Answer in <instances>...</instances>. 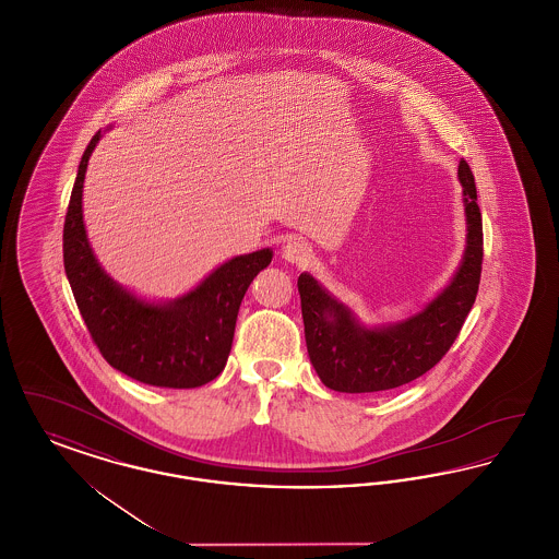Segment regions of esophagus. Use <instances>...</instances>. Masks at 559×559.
Returning <instances> with one entry per match:
<instances>
[{
    "label": "esophagus",
    "mask_w": 559,
    "mask_h": 559,
    "mask_svg": "<svg viewBox=\"0 0 559 559\" xmlns=\"http://www.w3.org/2000/svg\"><path fill=\"white\" fill-rule=\"evenodd\" d=\"M283 258L292 264H308L312 258V249L306 240L289 239L283 247Z\"/></svg>",
    "instance_id": "esophagus-1"
}]
</instances>
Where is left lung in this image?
<instances>
[{
    "mask_svg": "<svg viewBox=\"0 0 559 559\" xmlns=\"http://www.w3.org/2000/svg\"><path fill=\"white\" fill-rule=\"evenodd\" d=\"M467 247L451 285L426 310L394 326L365 329L310 274H299L306 346L320 381L346 394L394 390L436 367L451 349L478 295L484 235L474 174L459 160Z\"/></svg>",
    "mask_w": 559,
    "mask_h": 559,
    "instance_id": "1",
    "label": "left lung"
}]
</instances>
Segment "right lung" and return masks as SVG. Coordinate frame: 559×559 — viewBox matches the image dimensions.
<instances>
[{
    "mask_svg": "<svg viewBox=\"0 0 559 559\" xmlns=\"http://www.w3.org/2000/svg\"><path fill=\"white\" fill-rule=\"evenodd\" d=\"M98 140L100 132L81 157L62 233L64 272L83 322L108 365L135 381L178 390L205 385L226 367L240 301L258 272L272 262V251L226 262L171 304L140 301L105 274L83 228L81 192Z\"/></svg>",
    "mask_w": 559,
    "mask_h": 559,
    "instance_id": "obj_1",
    "label": "right lung"
}]
</instances>
